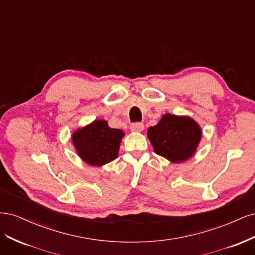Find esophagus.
<instances>
[{"instance_id": "obj_1", "label": "esophagus", "mask_w": 255, "mask_h": 255, "mask_svg": "<svg viewBox=\"0 0 255 255\" xmlns=\"http://www.w3.org/2000/svg\"><path fill=\"white\" fill-rule=\"evenodd\" d=\"M130 129H132L133 132H142V130L144 129V126H143V123L135 122L132 126H130Z\"/></svg>"}]
</instances>
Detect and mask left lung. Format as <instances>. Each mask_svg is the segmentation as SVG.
Listing matches in <instances>:
<instances>
[{
	"instance_id": "1",
	"label": "left lung",
	"mask_w": 255,
	"mask_h": 255,
	"mask_svg": "<svg viewBox=\"0 0 255 255\" xmlns=\"http://www.w3.org/2000/svg\"><path fill=\"white\" fill-rule=\"evenodd\" d=\"M202 136L190 117L166 114L156 126L148 128V138L158 155L171 163H182L194 155Z\"/></svg>"
}]
</instances>
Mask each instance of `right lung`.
<instances>
[{
    "mask_svg": "<svg viewBox=\"0 0 255 255\" xmlns=\"http://www.w3.org/2000/svg\"><path fill=\"white\" fill-rule=\"evenodd\" d=\"M123 130L111 128L105 120H95L76 129L72 141L79 156L91 166H103L118 156Z\"/></svg>",
    "mask_w": 255,
    "mask_h": 255,
    "instance_id": "add662e5",
    "label": "right lung"
}]
</instances>
